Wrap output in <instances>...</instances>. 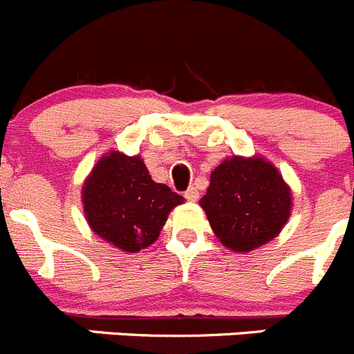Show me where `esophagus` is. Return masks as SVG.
Masks as SVG:
<instances>
[{
    "label": "esophagus",
    "mask_w": 354,
    "mask_h": 354,
    "mask_svg": "<svg viewBox=\"0 0 354 354\" xmlns=\"http://www.w3.org/2000/svg\"><path fill=\"white\" fill-rule=\"evenodd\" d=\"M185 199L190 201V203H196V201L199 199V192H197V188L196 187L188 188L187 192H185Z\"/></svg>",
    "instance_id": "esophagus-1"
}]
</instances>
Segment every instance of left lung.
<instances>
[{
	"instance_id": "8db88e82",
	"label": "left lung",
	"mask_w": 354,
	"mask_h": 354,
	"mask_svg": "<svg viewBox=\"0 0 354 354\" xmlns=\"http://www.w3.org/2000/svg\"><path fill=\"white\" fill-rule=\"evenodd\" d=\"M292 201V188L272 162L232 155L214 167L199 204L223 246L250 253L279 236Z\"/></svg>"
}]
</instances>
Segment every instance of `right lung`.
Segmentation results:
<instances>
[{
    "label": "right lung",
    "mask_w": 354,
    "mask_h": 354,
    "mask_svg": "<svg viewBox=\"0 0 354 354\" xmlns=\"http://www.w3.org/2000/svg\"><path fill=\"white\" fill-rule=\"evenodd\" d=\"M185 199L151 180L140 155H102L82 185L84 214L92 232L120 252L138 253L157 241L167 216Z\"/></svg>",
    "instance_id": "add662e5"
}]
</instances>
